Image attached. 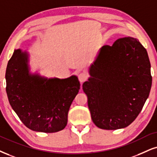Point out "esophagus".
Masks as SVG:
<instances>
[{
	"label": "esophagus",
	"instance_id": "34e87169",
	"mask_svg": "<svg viewBox=\"0 0 157 157\" xmlns=\"http://www.w3.org/2000/svg\"><path fill=\"white\" fill-rule=\"evenodd\" d=\"M78 78L79 82H80L81 83H83V82H86V79H87V74H86L85 72H82L78 74Z\"/></svg>",
	"mask_w": 157,
	"mask_h": 157
}]
</instances>
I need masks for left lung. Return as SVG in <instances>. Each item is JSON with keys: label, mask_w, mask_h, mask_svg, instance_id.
Wrapping results in <instances>:
<instances>
[{"label": "left lung", "mask_w": 157, "mask_h": 157, "mask_svg": "<svg viewBox=\"0 0 157 157\" xmlns=\"http://www.w3.org/2000/svg\"><path fill=\"white\" fill-rule=\"evenodd\" d=\"M83 84L91 117L100 129H118L136 119L152 84L148 53L138 39L119 38L100 48Z\"/></svg>", "instance_id": "obj_1"}]
</instances>
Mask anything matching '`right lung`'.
Masks as SVG:
<instances>
[{
	"label": "right lung",
	"mask_w": 157,
	"mask_h": 157,
	"mask_svg": "<svg viewBox=\"0 0 157 157\" xmlns=\"http://www.w3.org/2000/svg\"><path fill=\"white\" fill-rule=\"evenodd\" d=\"M9 103L28 128L52 133L63 129L73 100L80 90L77 77L45 79L29 74L27 55L15 50L6 71Z\"/></svg>",
	"instance_id": "obj_1"
}]
</instances>
